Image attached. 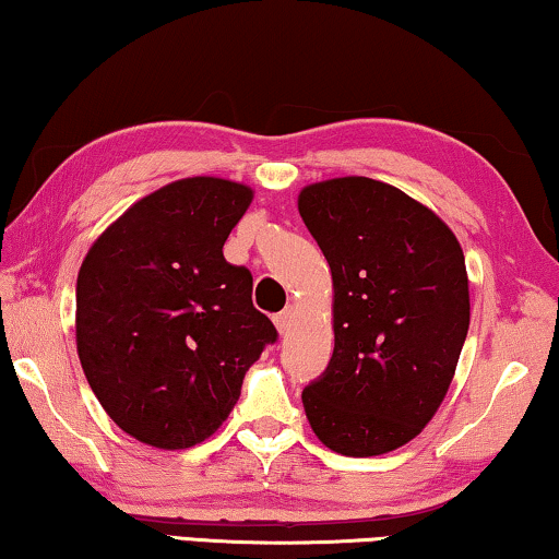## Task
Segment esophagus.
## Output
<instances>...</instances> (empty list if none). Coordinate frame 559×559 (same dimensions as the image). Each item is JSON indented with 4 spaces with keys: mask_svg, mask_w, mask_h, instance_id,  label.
Returning <instances> with one entry per match:
<instances>
[{
    "mask_svg": "<svg viewBox=\"0 0 559 559\" xmlns=\"http://www.w3.org/2000/svg\"><path fill=\"white\" fill-rule=\"evenodd\" d=\"M292 320H295V307H285V309H282V312H280L277 317H274V324H277L280 334H285V332L289 330Z\"/></svg>",
    "mask_w": 559,
    "mask_h": 559,
    "instance_id": "esophagus-1",
    "label": "esophagus"
}]
</instances>
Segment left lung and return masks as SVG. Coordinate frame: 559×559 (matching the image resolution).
<instances>
[{
    "mask_svg": "<svg viewBox=\"0 0 559 559\" xmlns=\"http://www.w3.org/2000/svg\"><path fill=\"white\" fill-rule=\"evenodd\" d=\"M332 272L334 352L302 405L324 448L374 457L440 409L469 328L454 231L397 187L334 177L297 197Z\"/></svg>",
    "mask_w": 559,
    "mask_h": 559,
    "instance_id": "obj_1",
    "label": "left lung"
}]
</instances>
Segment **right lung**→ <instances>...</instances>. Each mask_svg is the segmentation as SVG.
<instances>
[{
    "mask_svg": "<svg viewBox=\"0 0 559 559\" xmlns=\"http://www.w3.org/2000/svg\"><path fill=\"white\" fill-rule=\"evenodd\" d=\"M254 192L187 177L134 202L94 239L76 274V352L119 429L187 450L217 432L245 372L277 340L252 305V274L225 260Z\"/></svg>",
    "mask_w": 559,
    "mask_h": 559,
    "instance_id": "obj_1",
    "label": "right lung"
}]
</instances>
